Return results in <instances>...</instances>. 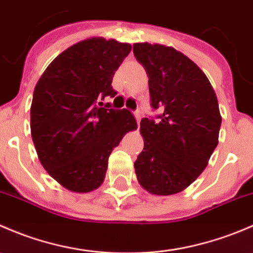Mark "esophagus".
<instances>
[{"mask_svg":"<svg viewBox=\"0 0 253 253\" xmlns=\"http://www.w3.org/2000/svg\"><path fill=\"white\" fill-rule=\"evenodd\" d=\"M134 117H136L137 124H138V126H139V122H141V112H139L138 110L134 111Z\"/></svg>","mask_w":253,"mask_h":253,"instance_id":"obj_1","label":"esophagus"}]
</instances>
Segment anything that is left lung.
I'll return each instance as SVG.
<instances>
[{
    "label": "left lung",
    "instance_id": "left-lung-1",
    "mask_svg": "<svg viewBox=\"0 0 253 253\" xmlns=\"http://www.w3.org/2000/svg\"><path fill=\"white\" fill-rule=\"evenodd\" d=\"M133 53L149 78L150 105L162 111L142 119L134 170L149 193L175 195L202 174L218 145V99L203 71L174 47L137 42Z\"/></svg>",
    "mask_w": 253,
    "mask_h": 253
}]
</instances>
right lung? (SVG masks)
<instances>
[{
    "label": "right lung",
    "mask_w": 253,
    "mask_h": 253,
    "mask_svg": "<svg viewBox=\"0 0 253 253\" xmlns=\"http://www.w3.org/2000/svg\"><path fill=\"white\" fill-rule=\"evenodd\" d=\"M131 45L91 38L68 47L40 77L33 94L30 129L51 177L73 192L103 183L112 149L137 128L133 115L101 100L116 91L112 77Z\"/></svg>",
    "instance_id": "add662e5"
}]
</instances>
